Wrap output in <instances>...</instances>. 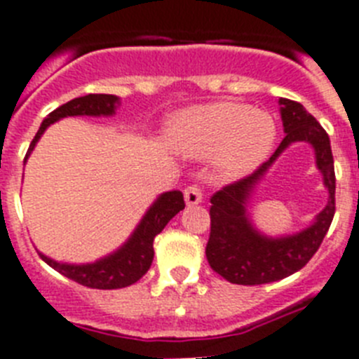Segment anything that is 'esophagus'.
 Segmentation results:
<instances>
[{
  "label": "esophagus",
  "instance_id": "34e87169",
  "mask_svg": "<svg viewBox=\"0 0 359 359\" xmlns=\"http://www.w3.org/2000/svg\"><path fill=\"white\" fill-rule=\"evenodd\" d=\"M184 201L188 206H197L198 203H203V191L197 184H191L184 189Z\"/></svg>",
  "mask_w": 359,
  "mask_h": 359
}]
</instances>
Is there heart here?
<instances>
[{"label":"heart","instance_id":"b5f03b06","mask_svg":"<svg viewBox=\"0 0 359 359\" xmlns=\"http://www.w3.org/2000/svg\"><path fill=\"white\" fill-rule=\"evenodd\" d=\"M276 122L266 111L236 102L197 105L170 126L171 146L182 155H213L217 173L237 179L266 161L276 142Z\"/></svg>","mask_w":359,"mask_h":359}]
</instances>
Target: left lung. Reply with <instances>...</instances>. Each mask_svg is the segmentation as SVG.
I'll use <instances>...</instances> for the list:
<instances>
[{
  "instance_id": "obj_1",
  "label": "left lung",
  "mask_w": 359,
  "mask_h": 359,
  "mask_svg": "<svg viewBox=\"0 0 359 359\" xmlns=\"http://www.w3.org/2000/svg\"><path fill=\"white\" fill-rule=\"evenodd\" d=\"M279 105L287 137L276 153L254 173L224 186L210 198L212 230L206 245L208 263L213 272L233 285H264L296 273L318 252L336 212V175L327 131L299 102L279 98ZM294 142H309L315 147L316 163L329 189V203L314 225L294 236L272 240L251 226L245 204L267 168Z\"/></svg>"
}]
</instances>
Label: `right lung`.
I'll return each instance as SVG.
<instances>
[{
	"label": "right lung",
	"instance_id": "1",
	"mask_svg": "<svg viewBox=\"0 0 359 359\" xmlns=\"http://www.w3.org/2000/svg\"><path fill=\"white\" fill-rule=\"evenodd\" d=\"M118 105V96L114 95H87L60 105L58 109L47 114V118L41 122L38 133L29 146L25 161L32 153L36 142L40 140L45 129L56 120L65 118V116H83V114H87V116H111ZM184 206L182 191L162 194L153 203V206L147 210L140 224L137 226V230L133 231V236L128 239V243L122 248L116 250L114 254L107 255L96 263L65 264L56 263L54 259L43 254H40V257L56 272L76 281L78 285H83V287L98 288V290H114V288L129 287L149 270L153 263V255H155L153 241L180 210H184Z\"/></svg>",
	"mask_w": 359,
	"mask_h": 359
}]
</instances>
